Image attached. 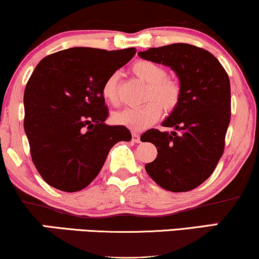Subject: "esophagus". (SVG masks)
<instances>
[{
	"mask_svg": "<svg viewBox=\"0 0 259 259\" xmlns=\"http://www.w3.org/2000/svg\"><path fill=\"white\" fill-rule=\"evenodd\" d=\"M132 138H133V141L136 142V143H140L141 142V140H140V135L138 133H133L132 134Z\"/></svg>",
	"mask_w": 259,
	"mask_h": 259,
	"instance_id": "1",
	"label": "esophagus"
}]
</instances>
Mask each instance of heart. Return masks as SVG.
Returning a JSON list of instances; mask_svg holds the SVG:
<instances>
[{"label":"heart","mask_w":259,"mask_h":259,"mask_svg":"<svg viewBox=\"0 0 259 259\" xmlns=\"http://www.w3.org/2000/svg\"><path fill=\"white\" fill-rule=\"evenodd\" d=\"M132 72L147 84L145 100H153L134 108H125L113 116L114 123L132 130L145 129L159 119L161 110L165 113L175 111L182 98V88L175 79L166 77L161 65L149 60H139L132 66ZM102 96L111 105H119L118 74L112 73L102 84Z\"/></svg>","instance_id":"b5f03b06"}]
</instances>
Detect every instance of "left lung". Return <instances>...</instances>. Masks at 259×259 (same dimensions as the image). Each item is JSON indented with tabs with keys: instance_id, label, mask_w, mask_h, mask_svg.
<instances>
[{
	"instance_id": "left-lung-1",
	"label": "left lung",
	"mask_w": 259,
	"mask_h": 259,
	"mask_svg": "<svg viewBox=\"0 0 259 259\" xmlns=\"http://www.w3.org/2000/svg\"><path fill=\"white\" fill-rule=\"evenodd\" d=\"M145 60L175 71L182 98L164 126L151 129L142 142L157 147V158L145 165L152 180L170 192H188L212 175L222 157L230 121V82L221 62L210 52L187 43L140 52Z\"/></svg>"
}]
</instances>
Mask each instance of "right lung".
Segmentation results:
<instances>
[{"mask_svg":"<svg viewBox=\"0 0 259 259\" xmlns=\"http://www.w3.org/2000/svg\"><path fill=\"white\" fill-rule=\"evenodd\" d=\"M136 54L74 47L38 62L24 93V129L42 179L62 192L90 185L119 141H130L123 125H107L102 84Z\"/></svg>","mask_w":259,"mask_h":259,"instance_id":"1","label":"right lung"}]
</instances>
